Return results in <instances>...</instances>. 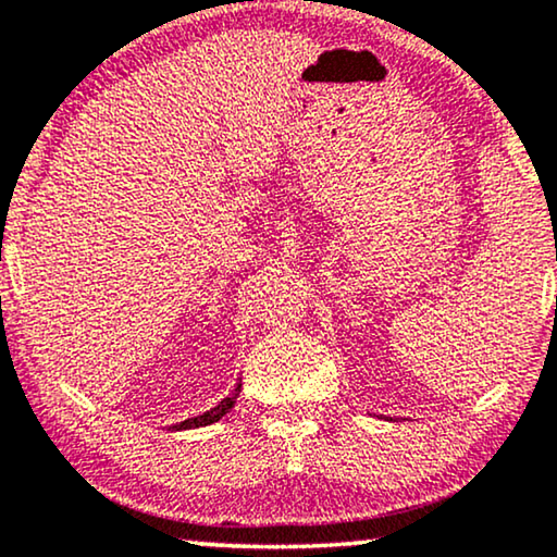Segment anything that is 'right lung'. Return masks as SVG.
I'll return each instance as SVG.
<instances>
[{
    "mask_svg": "<svg viewBox=\"0 0 557 557\" xmlns=\"http://www.w3.org/2000/svg\"><path fill=\"white\" fill-rule=\"evenodd\" d=\"M239 392H242V384H236L234 395H228V397L221 399V403H219L216 407H211L209 412H203V414H196V418H188V420L177 422V425H173V430H190V428H203V425H211V422L221 420V418H224V414H226V412L232 410V407H234L236 397H239Z\"/></svg>",
    "mask_w": 557,
    "mask_h": 557,
    "instance_id": "right-lung-1",
    "label": "right lung"
}]
</instances>
